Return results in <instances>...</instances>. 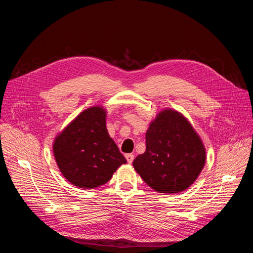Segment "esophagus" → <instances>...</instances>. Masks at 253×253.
Returning <instances> with one entry per match:
<instances>
[{
    "label": "esophagus",
    "instance_id": "34e87169",
    "mask_svg": "<svg viewBox=\"0 0 253 253\" xmlns=\"http://www.w3.org/2000/svg\"><path fill=\"white\" fill-rule=\"evenodd\" d=\"M126 158L128 164H132L134 158H135V155L134 154H126Z\"/></svg>",
    "mask_w": 253,
    "mask_h": 253
}]
</instances>
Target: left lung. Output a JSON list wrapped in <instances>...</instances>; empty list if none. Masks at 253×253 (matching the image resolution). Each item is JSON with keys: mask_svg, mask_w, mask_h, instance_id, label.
<instances>
[{"mask_svg": "<svg viewBox=\"0 0 253 253\" xmlns=\"http://www.w3.org/2000/svg\"><path fill=\"white\" fill-rule=\"evenodd\" d=\"M206 163V149L192 125L172 109L160 111L145 133V152L133 167L159 193H179L197 179Z\"/></svg>", "mask_w": 253, "mask_h": 253, "instance_id": "left-lung-1", "label": "left lung"}]
</instances>
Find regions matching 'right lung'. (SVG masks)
<instances>
[{
  "label": "right lung",
  "mask_w": 253,
  "mask_h": 253,
  "mask_svg": "<svg viewBox=\"0 0 253 253\" xmlns=\"http://www.w3.org/2000/svg\"><path fill=\"white\" fill-rule=\"evenodd\" d=\"M52 151L62 175L82 189L104 185L126 164L106 128V111L99 105L84 110L71 121L56 136Z\"/></svg>",
  "instance_id": "obj_1"
}]
</instances>
